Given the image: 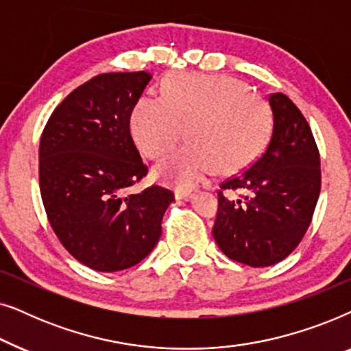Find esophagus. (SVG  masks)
Wrapping results in <instances>:
<instances>
[{"instance_id":"34e87169","label":"esophagus","mask_w":351,"mask_h":351,"mask_svg":"<svg viewBox=\"0 0 351 351\" xmlns=\"http://www.w3.org/2000/svg\"><path fill=\"white\" fill-rule=\"evenodd\" d=\"M174 195H176L177 199H182V201H191V199L195 198V193H191V191L180 190V189H177L174 191Z\"/></svg>"}]
</instances>
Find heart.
Returning a JSON list of instances; mask_svg holds the SVG:
<instances>
[{
  "mask_svg": "<svg viewBox=\"0 0 351 351\" xmlns=\"http://www.w3.org/2000/svg\"><path fill=\"white\" fill-rule=\"evenodd\" d=\"M143 155L161 158L185 136L190 142L155 167L158 179L195 189L215 171L234 172L261 155L271 131V112L261 94L223 75H172L162 97L142 95L131 119Z\"/></svg>",
  "mask_w": 351,
  "mask_h": 351,
  "instance_id": "b5f03b06",
  "label": "heart"
}]
</instances>
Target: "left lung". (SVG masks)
Here are the masks:
<instances>
[{"mask_svg":"<svg viewBox=\"0 0 351 351\" xmlns=\"http://www.w3.org/2000/svg\"><path fill=\"white\" fill-rule=\"evenodd\" d=\"M273 129L265 152L225 180L213 228L225 256L249 267L275 265L304 238L321 190L319 152L304 114L287 95L268 97ZM225 189L247 195L228 200Z\"/></svg>","mask_w":351,"mask_h":351,"instance_id":"obj_1","label":"left lung"}]
</instances>
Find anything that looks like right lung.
I'll return each mask as SVG.
<instances>
[{
  "instance_id": "right-lung-1",
  "label": "right lung",
  "mask_w": 351,
  "mask_h": 351,
  "mask_svg": "<svg viewBox=\"0 0 351 351\" xmlns=\"http://www.w3.org/2000/svg\"><path fill=\"white\" fill-rule=\"evenodd\" d=\"M152 75L102 73L66 95L40 142V190L47 219L64 247L97 271L134 267L156 246L172 191L148 186L129 131L134 105Z\"/></svg>"
}]
</instances>
